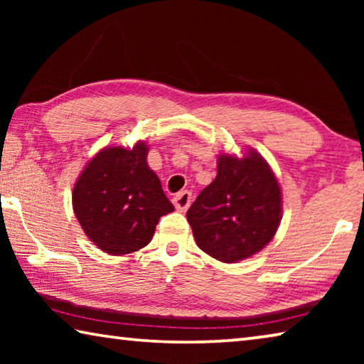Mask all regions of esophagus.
<instances>
[{"instance_id": "obj_1", "label": "esophagus", "mask_w": 364, "mask_h": 364, "mask_svg": "<svg viewBox=\"0 0 364 364\" xmlns=\"http://www.w3.org/2000/svg\"><path fill=\"white\" fill-rule=\"evenodd\" d=\"M191 200H193V197H191L189 191H180L173 197V205L176 207L178 212H186L188 207L191 205Z\"/></svg>"}]
</instances>
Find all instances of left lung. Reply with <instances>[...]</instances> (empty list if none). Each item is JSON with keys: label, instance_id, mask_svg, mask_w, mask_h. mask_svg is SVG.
I'll return each instance as SVG.
<instances>
[{"label": "left lung", "instance_id": "1", "mask_svg": "<svg viewBox=\"0 0 364 364\" xmlns=\"http://www.w3.org/2000/svg\"><path fill=\"white\" fill-rule=\"evenodd\" d=\"M197 245L217 260L236 263L260 252L282 218L281 186L260 154H221L217 178L186 213Z\"/></svg>", "mask_w": 364, "mask_h": 364}]
</instances>
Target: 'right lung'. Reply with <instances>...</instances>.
<instances>
[{
	"label": "right lung",
	"instance_id": "right-lung-1",
	"mask_svg": "<svg viewBox=\"0 0 364 364\" xmlns=\"http://www.w3.org/2000/svg\"><path fill=\"white\" fill-rule=\"evenodd\" d=\"M149 147L107 146L86 164L72 193L73 213L91 242L125 255L151 242L159 218L175 210L147 165Z\"/></svg>",
	"mask_w": 364,
	"mask_h": 364
}]
</instances>
